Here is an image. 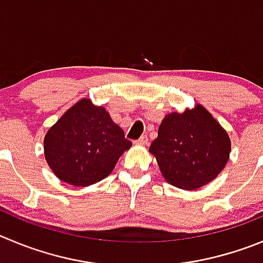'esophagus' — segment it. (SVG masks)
<instances>
[{
	"label": "esophagus",
	"mask_w": 263,
	"mask_h": 263,
	"mask_svg": "<svg viewBox=\"0 0 263 263\" xmlns=\"http://www.w3.org/2000/svg\"><path fill=\"white\" fill-rule=\"evenodd\" d=\"M136 143H139V144H143V145H145L146 143H148V136H146V135H143V136L140 137L139 140H137Z\"/></svg>",
	"instance_id": "1"
}]
</instances>
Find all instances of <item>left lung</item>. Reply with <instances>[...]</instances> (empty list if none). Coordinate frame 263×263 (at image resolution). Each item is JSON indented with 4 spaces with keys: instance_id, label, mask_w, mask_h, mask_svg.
Returning a JSON list of instances; mask_svg holds the SVG:
<instances>
[{
    "instance_id": "left-lung-1",
    "label": "left lung",
    "mask_w": 263,
    "mask_h": 263,
    "mask_svg": "<svg viewBox=\"0 0 263 263\" xmlns=\"http://www.w3.org/2000/svg\"><path fill=\"white\" fill-rule=\"evenodd\" d=\"M149 152L168 183L190 191L217 178L228 161L231 141L212 114L197 105L165 117Z\"/></svg>"
}]
</instances>
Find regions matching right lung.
Wrapping results in <instances>:
<instances>
[{
  "mask_svg": "<svg viewBox=\"0 0 263 263\" xmlns=\"http://www.w3.org/2000/svg\"><path fill=\"white\" fill-rule=\"evenodd\" d=\"M131 145L109 112L90 100L68 109L44 140L45 158L53 173L76 187L106 178Z\"/></svg>",
  "mask_w": 263,
  "mask_h": 263,
  "instance_id": "add662e5",
  "label": "right lung"
}]
</instances>
